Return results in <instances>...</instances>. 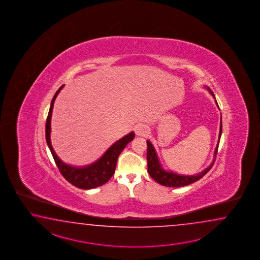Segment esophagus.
<instances>
[{
    "instance_id": "obj_1",
    "label": "esophagus",
    "mask_w": 260,
    "mask_h": 260,
    "mask_svg": "<svg viewBox=\"0 0 260 260\" xmlns=\"http://www.w3.org/2000/svg\"><path fill=\"white\" fill-rule=\"evenodd\" d=\"M135 132L140 137H146L148 134H149V128L147 125L142 124V123H139L138 125H136L135 127Z\"/></svg>"
}]
</instances>
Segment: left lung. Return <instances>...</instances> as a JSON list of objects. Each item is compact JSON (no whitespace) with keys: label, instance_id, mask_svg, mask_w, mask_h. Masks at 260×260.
Returning <instances> with one entry per match:
<instances>
[{"label":"left lung","instance_id":"left-lung-1","mask_svg":"<svg viewBox=\"0 0 260 260\" xmlns=\"http://www.w3.org/2000/svg\"><path fill=\"white\" fill-rule=\"evenodd\" d=\"M205 88L210 92V94L215 99V94L211 91V89L207 87V86H205ZM216 104L217 105L216 100ZM217 107H218V105H217ZM221 134H222V120L220 121V130H219L218 141H217L216 149H215V152H214L213 161L211 162L210 166H208L207 168H205L204 171L200 172L199 174L192 175V176L178 175L177 173L165 170L160 165V160H159L158 155H157V152L155 150L153 145L150 143L149 140H148L147 141V145H148L147 160H148V172H149V176L152 177L156 182L159 183L162 186H166V187H170V188H179V187H184V186H187V185H189L191 183L196 182L197 180H199L200 178L204 177L205 174L210 170L212 166H214L216 153H217V149H218V145H219Z\"/></svg>","mask_w":260,"mask_h":260}]
</instances>
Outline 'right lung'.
Wrapping results in <instances>:
<instances>
[{
	"label": "right lung",
	"mask_w": 260,
	"mask_h": 260,
	"mask_svg": "<svg viewBox=\"0 0 260 260\" xmlns=\"http://www.w3.org/2000/svg\"><path fill=\"white\" fill-rule=\"evenodd\" d=\"M64 87V84L56 91L53 100L51 101L49 112L46 120L45 125V138L48 145L51 153L55 161V165L58 167L62 176L66 178L69 182L73 186L83 189H91L98 188L104 185L110 180L116 168L117 160L119 155L121 154L122 149L126 147L129 142H131L135 138V133L130 132L123 138L119 139L115 143L112 144L109 149L106 150L105 153L100 157L99 160H95L93 164L88 166H73L67 165L64 161L58 158L55 154V150L51 144V117L54 108V102L59 94L61 89Z\"/></svg>",
	"instance_id": "right-lung-1"
}]
</instances>
